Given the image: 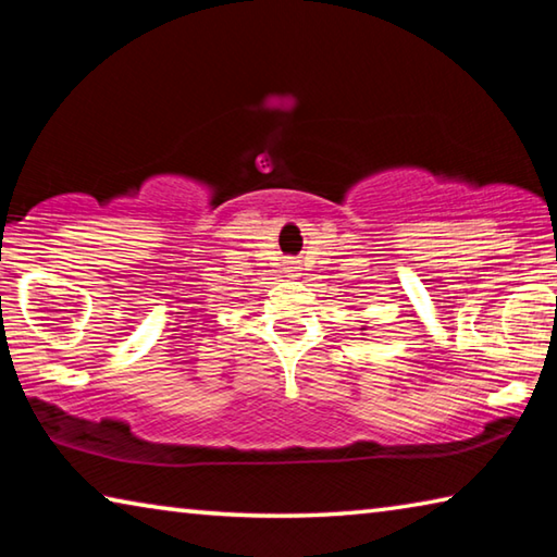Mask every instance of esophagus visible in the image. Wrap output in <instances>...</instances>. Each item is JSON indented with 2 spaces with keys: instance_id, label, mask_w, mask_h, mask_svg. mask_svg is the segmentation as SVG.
Returning a JSON list of instances; mask_svg holds the SVG:
<instances>
[{
  "instance_id": "obj_1",
  "label": "esophagus",
  "mask_w": 557,
  "mask_h": 557,
  "mask_svg": "<svg viewBox=\"0 0 557 557\" xmlns=\"http://www.w3.org/2000/svg\"><path fill=\"white\" fill-rule=\"evenodd\" d=\"M299 270H301V268H299L297 260H287V262H285V275H287V277H297Z\"/></svg>"
}]
</instances>
